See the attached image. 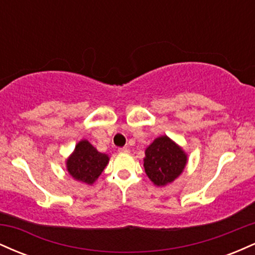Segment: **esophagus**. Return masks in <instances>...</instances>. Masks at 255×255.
Instances as JSON below:
<instances>
[{
    "instance_id": "obj_1",
    "label": "esophagus",
    "mask_w": 255,
    "mask_h": 255,
    "mask_svg": "<svg viewBox=\"0 0 255 255\" xmlns=\"http://www.w3.org/2000/svg\"><path fill=\"white\" fill-rule=\"evenodd\" d=\"M119 152L120 153H127V152H129V148H128L127 146H124V147L119 148Z\"/></svg>"
}]
</instances>
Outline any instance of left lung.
<instances>
[{"label":"left lung","mask_w":255,"mask_h":255,"mask_svg":"<svg viewBox=\"0 0 255 255\" xmlns=\"http://www.w3.org/2000/svg\"><path fill=\"white\" fill-rule=\"evenodd\" d=\"M144 159L145 172L157 186H165L183 171L187 156L181 147L168 136L157 137L146 148Z\"/></svg>","instance_id":"left-lung-1"}]
</instances>
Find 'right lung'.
I'll list each match as a JSON object with an SVG mask.
<instances>
[{"label": "right lung", "instance_id": "add662e5", "mask_svg": "<svg viewBox=\"0 0 255 255\" xmlns=\"http://www.w3.org/2000/svg\"><path fill=\"white\" fill-rule=\"evenodd\" d=\"M108 162L107 154L98 152L87 140H83L67 160V169L75 180L91 184L97 180Z\"/></svg>", "mask_w": 255, "mask_h": 255}]
</instances>
